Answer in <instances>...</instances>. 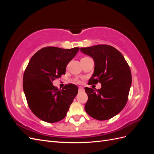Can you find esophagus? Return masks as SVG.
I'll use <instances>...</instances> for the list:
<instances>
[{
  "label": "esophagus",
  "instance_id": "obj_1",
  "mask_svg": "<svg viewBox=\"0 0 154 154\" xmlns=\"http://www.w3.org/2000/svg\"><path fill=\"white\" fill-rule=\"evenodd\" d=\"M78 91H84V88H83V87H78Z\"/></svg>",
  "mask_w": 154,
  "mask_h": 154
}]
</instances>
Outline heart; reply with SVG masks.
Returning <instances> with one entry per match:
<instances>
[{
	"mask_svg": "<svg viewBox=\"0 0 154 154\" xmlns=\"http://www.w3.org/2000/svg\"><path fill=\"white\" fill-rule=\"evenodd\" d=\"M84 58H86V57H84Z\"/></svg>",
	"mask_w": 154,
	"mask_h": 154,
	"instance_id": "heart-1",
	"label": "heart"
}]
</instances>
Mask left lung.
I'll use <instances>...</instances> for the list:
<instances>
[{
  "instance_id": "left-lung-1",
  "label": "left lung",
  "mask_w": 154,
  "mask_h": 154,
  "mask_svg": "<svg viewBox=\"0 0 154 154\" xmlns=\"http://www.w3.org/2000/svg\"><path fill=\"white\" fill-rule=\"evenodd\" d=\"M80 50L91 57L95 63L89 85L98 82L101 84L96 92L92 88H85L88 96L85 111L97 120L109 119L127 104L132 84L130 67L122 54L111 45H97Z\"/></svg>"
}]
</instances>
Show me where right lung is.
I'll return each mask as SVG.
<instances>
[{"instance_id":"add662e5","label":"right lung","mask_w":154,"mask_h":154,"mask_svg":"<svg viewBox=\"0 0 154 154\" xmlns=\"http://www.w3.org/2000/svg\"><path fill=\"white\" fill-rule=\"evenodd\" d=\"M79 48L64 49L45 47L32 56L23 76V89L27 104L36 117L48 123L63 119L78 94V87L69 83L59 90L53 82L66 74L69 62Z\"/></svg>"}]
</instances>
